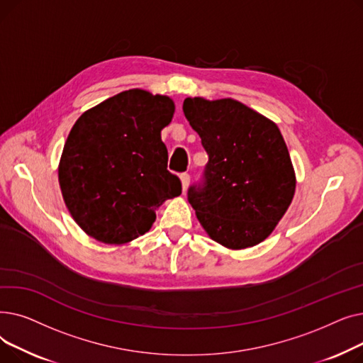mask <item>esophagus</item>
I'll use <instances>...</instances> for the list:
<instances>
[{"label":"esophagus","instance_id":"esophagus-1","mask_svg":"<svg viewBox=\"0 0 363 363\" xmlns=\"http://www.w3.org/2000/svg\"><path fill=\"white\" fill-rule=\"evenodd\" d=\"M179 178H181V184H182V191L185 193L188 185H189V175L188 174H181Z\"/></svg>","mask_w":363,"mask_h":363}]
</instances>
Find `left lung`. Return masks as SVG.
I'll list each match as a JSON object with an SVG mask.
<instances>
[{
    "instance_id": "1",
    "label": "left lung",
    "mask_w": 363,
    "mask_h": 363,
    "mask_svg": "<svg viewBox=\"0 0 363 363\" xmlns=\"http://www.w3.org/2000/svg\"><path fill=\"white\" fill-rule=\"evenodd\" d=\"M184 114L208 155L188 201L204 231L233 250L262 242L294 197L296 175L278 126L233 99H185Z\"/></svg>"
}]
</instances>
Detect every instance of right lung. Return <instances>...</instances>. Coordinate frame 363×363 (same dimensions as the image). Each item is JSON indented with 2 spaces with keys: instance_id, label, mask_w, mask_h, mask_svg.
Listing matches in <instances>:
<instances>
[{
  "instance_id": "right-lung-1",
  "label": "right lung",
  "mask_w": 363,
  "mask_h": 363,
  "mask_svg": "<svg viewBox=\"0 0 363 363\" xmlns=\"http://www.w3.org/2000/svg\"><path fill=\"white\" fill-rule=\"evenodd\" d=\"M174 111L166 95L135 88L76 121L62 152L59 182L72 218L89 237L106 244L135 240L156 220V208L181 194L160 135Z\"/></svg>"
}]
</instances>
